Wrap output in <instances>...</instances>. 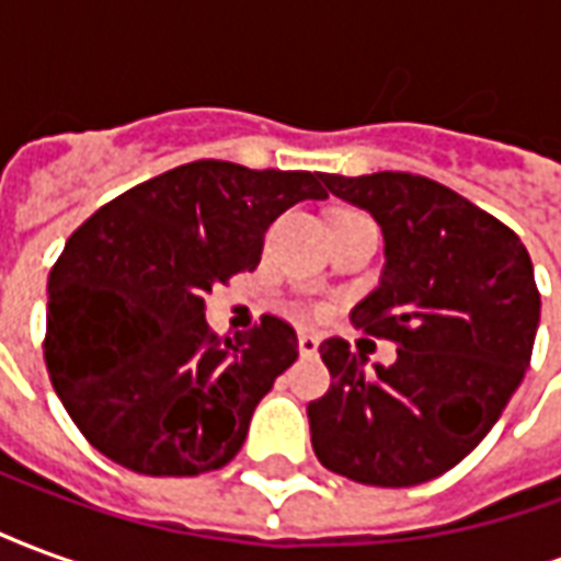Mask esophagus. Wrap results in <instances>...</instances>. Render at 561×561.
I'll use <instances>...</instances> for the list:
<instances>
[{"label":"esophagus","mask_w":561,"mask_h":561,"mask_svg":"<svg viewBox=\"0 0 561 561\" xmlns=\"http://www.w3.org/2000/svg\"><path fill=\"white\" fill-rule=\"evenodd\" d=\"M297 345H300V354H304V357H316L318 354V336H312V333H300V336H297Z\"/></svg>","instance_id":"esophagus-1"}]
</instances>
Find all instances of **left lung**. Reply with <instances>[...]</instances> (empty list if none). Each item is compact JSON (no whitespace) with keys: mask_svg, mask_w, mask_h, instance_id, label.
Wrapping results in <instances>:
<instances>
[{"mask_svg":"<svg viewBox=\"0 0 561 561\" xmlns=\"http://www.w3.org/2000/svg\"><path fill=\"white\" fill-rule=\"evenodd\" d=\"M321 180L385 233L381 282L352 321L400 348L397 364L366 369L345 340L321 342L333 381L306 409L316 457L369 486L433 481L481 445L529 369L541 318L531 257L507 225L426 176Z\"/></svg>","mask_w":561,"mask_h":561,"instance_id":"left-lung-1","label":"left lung"}]
</instances>
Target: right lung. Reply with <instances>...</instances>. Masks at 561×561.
<instances>
[{
    "mask_svg": "<svg viewBox=\"0 0 561 561\" xmlns=\"http://www.w3.org/2000/svg\"><path fill=\"white\" fill-rule=\"evenodd\" d=\"M321 173L201 159L128 188L68 237L47 279L44 360L95 450L152 478L221 469L255 405L297 360V333L264 316L207 328L204 294L255 270L264 233Z\"/></svg>",
    "mask_w": 561,
    "mask_h": 561,
    "instance_id": "obj_1",
    "label": "right lung"
}]
</instances>
